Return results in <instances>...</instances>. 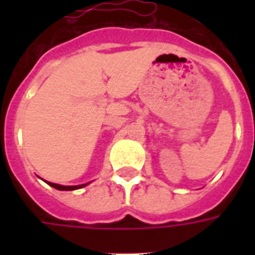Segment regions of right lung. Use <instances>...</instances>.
<instances>
[{
  "label": "right lung",
  "instance_id": "right-lung-1",
  "mask_svg": "<svg viewBox=\"0 0 255 255\" xmlns=\"http://www.w3.org/2000/svg\"><path fill=\"white\" fill-rule=\"evenodd\" d=\"M49 186H52V187L57 188V190H61V191H72V190H78V188H82L84 186H87V183L86 184H80V186H60V184H56V183H50L47 182Z\"/></svg>",
  "mask_w": 255,
  "mask_h": 255
}]
</instances>
